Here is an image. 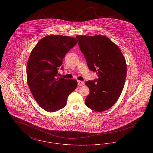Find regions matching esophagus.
<instances>
[{
    "instance_id": "esophagus-1",
    "label": "esophagus",
    "mask_w": 153,
    "mask_h": 153,
    "mask_svg": "<svg viewBox=\"0 0 153 153\" xmlns=\"http://www.w3.org/2000/svg\"><path fill=\"white\" fill-rule=\"evenodd\" d=\"M77 82H78V85L79 86H82L84 85V82L82 81H80V80H78L77 81Z\"/></svg>"
}]
</instances>
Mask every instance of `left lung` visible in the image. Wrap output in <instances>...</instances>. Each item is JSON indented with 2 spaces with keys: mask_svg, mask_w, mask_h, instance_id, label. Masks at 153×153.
<instances>
[{
  "mask_svg": "<svg viewBox=\"0 0 153 153\" xmlns=\"http://www.w3.org/2000/svg\"><path fill=\"white\" fill-rule=\"evenodd\" d=\"M80 50L91 71L98 79L88 81L90 93L85 105L97 112L109 109L117 101L123 89L127 75L125 58L118 46L104 36H77Z\"/></svg>",
  "mask_w": 153,
  "mask_h": 153,
  "instance_id": "obj_1",
  "label": "left lung"
}]
</instances>
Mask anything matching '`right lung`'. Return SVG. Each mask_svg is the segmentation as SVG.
Instances as JSON below:
<instances>
[{
	"mask_svg": "<svg viewBox=\"0 0 153 153\" xmlns=\"http://www.w3.org/2000/svg\"><path fill=\"white\" fill-rule=\"evenodd\" d=\"M78 42L76 38L58 35L42 38L33 48L27 64V81L38 105L48 112L66 105L68 96L77 86L76 80L57 76L66 54Z\"/></svg>",
	"mask_w": 153,
	"mask_h": 153,
	"instance_id": "add662e5",
	"label": "right lung"
}]
</instances>
